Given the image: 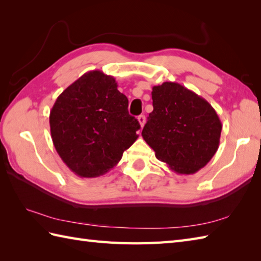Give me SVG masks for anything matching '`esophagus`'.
<instances>
[{"label":"esophagus","instance_id":"1","mask_svg":"<svg viewBox=\"0 0 261 261\" xmlns=\"http://www.w3.org/2000/svg\"><path fill=\"white\" fill-rule=\"evenodd\" d=\"M138 121H139L140 126L143 127V125H145V123H146V116L142 115V114L139 115V116H138Z\"/></svg>","mask_w":261,"mask_h":261}]
</instances>
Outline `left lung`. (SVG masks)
<instances>
[{
  "instance_id": "obj_1",
  "label": "left lung",
  "mask_w": 261,
  "mask_h": 261,
  "mask_svg": "<svg viewBox=\"0 0 261 261\" xmlns=\"http://www.w3.org/2000/svg\"><path fill=\"white\" fill-rule=\"evenodd\" d=\"M153 111L142 138L177 174H195L219 148L222 123L206 99L178 83L152 87Z\"/></svg>"
}]
</instances>
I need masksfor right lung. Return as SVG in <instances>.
Here are the masks:
<instances>
[{"label": "right lung", "instance_id": "obj_1", "mask_svg": "<svg viewBox=\"0 0 261 261\" xmlns=\"http://www.w3.org/2000/svg\"><path fill=\"white\" fill-rule=\"evenodd\" d=\"M113 76L87 71L60 94L49 115L55 149L80 177L108 173L137 140L139 122Z\"/></svg>", "mask_w": 261, "mask_h": 261}]
</instances>
